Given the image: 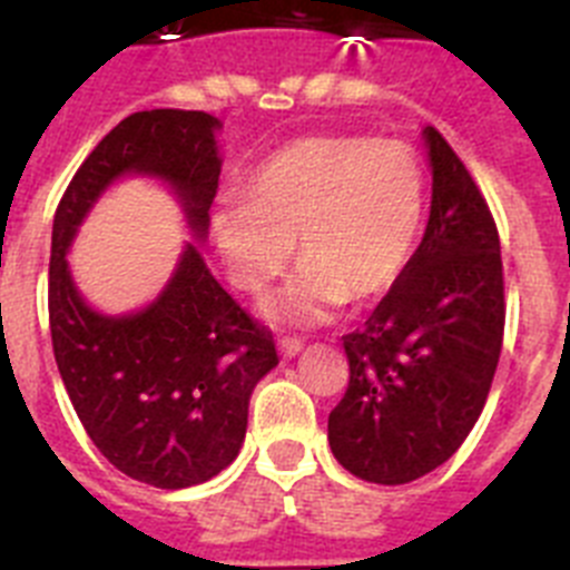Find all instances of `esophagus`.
<instances>
[{"label":"esophagus","mask_w":570,"mask_h":570,"mask_svg":"<svg viewBox=\"0 0 570 570\" xmlns=\"http://www.w3.org/2000/svg\"><path fill=\"white\" fill-rule=\"evenodd\" d=\"M279 351L282 356H296L302 351V340H296V336H282Z\"/></svg>","instance_id":"obj_1"}]
</instances>
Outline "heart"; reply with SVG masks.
Listing matches in <instances>:
<instances>
[{
	"label": "heart",
	"instance_id": "b5f03b06",
	"mask_svg": "<svg viewBox=\"0 0 570 570\" xmlns=\"http://www.w3.org/2000/svg\"><path fill=\"white\" fill-rule=\"evenodd\" d=\"M425 214V170L402 139L308 136L262 165L245 203L216 210L210 234L230 282L262 294L305 265L265 305L274 322L320 320L342 299L371 302L402 276Z\"/></svg>",
	"mask_w": 570,
	"mask_h": 570
}]
</instances>
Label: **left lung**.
Here are the masks:
<instances>
[{"label":"left lung","mask_w":570,"mask_h":570,"mask_svg":"<svg viewBox=\"0 0 570 570\" xmlns=\"http://www.w3.org/2000/svg\"><path fill=\"white\" fill-rule=\"evenodd\" d=\"M420 248L362 328L342 336L347 387L328 416L342 468L402 485L465 442L491 391L505 334V276L485 196L436 128Z\"/></svg>","instance_id":"1"}]
</instances>
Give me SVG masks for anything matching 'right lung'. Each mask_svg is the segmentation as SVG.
I'll return each instance as SVG.
<instances>
[{
  "label": "right lung",
  "instance_id": "obj_1",
  "mask_svg": "<svg viewBox=\"0 0 570 570\" xmlns=\"http://www.w3.org/2000/svg\"><path fill=\"white\" fill-rule=\"evenodd\" d=\"M216 128L205 110L130 114L79 165L50 236V340L73 411L110 465L170 491L236 460L250 391L279 362L274 334L210 276L196 245L159 299L130 316L88 308L65 254L90 205L122 174L170 183L203 239L223 168Z\"/></svg>",
  "mask_w": 570,
  "mask_h": 570
}]
</instances>
